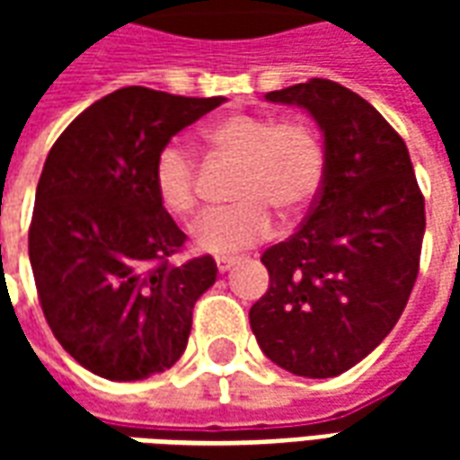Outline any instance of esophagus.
Masks as SVG:
<instances>
[{
  "mask_svg": "<svg viewBox=\"0 0 460 460\" xmlns=\"http://www.w3.org/2000/svg\"><path fill=\"white\" fill-rule=\"evenodd\" d=\"M236 263H239V259H236V256H219V259H217V269H219L221 273H226V270L234 269Z\"/></svg>",
  "mask_w": 460,
  "mask_h": 460,
  "instance_id": "1",
  "label": "esophagus"
}]
</instances>
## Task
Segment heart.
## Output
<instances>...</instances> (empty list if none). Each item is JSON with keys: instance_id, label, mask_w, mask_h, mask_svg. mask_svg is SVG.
<instances>
[{"instance_id": "obj_1", "label": "heart", "mask_w": 460, "mask_h": 460, "mask_svg": "<svg viewBox=\"0 0 460 460\" xmlns=\"http://www.w3.org/2000/svg\"><path fill=\"white\" fill-rule=\"evenodd\" d=\"M217 150L243 160L234 197L239 204L211 209L191 224V243L204 253L229 256L269 239L279 209L298 217L318 197L325 177V145L308 120L234 113L207 130ZM152 187L164 209L187 217L199 201L197 160L177 142L164 145L152 164Z\"/></svg>"}]
</instances>
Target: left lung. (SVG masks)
Returning a JSON list of instances; mask_svg holds the SVG:
<instances>
[{
  "instance_id": "8db88e82",
  "label": "left lung",
  "mask_w": 460,
  "mask_h": 460,
  "mask_svg": "<svg viewBox=\"0 0 460 460\" xmlns=\"http://www.w3.org/2000/svg\"><path fill=\"white\" fill-rule=\"evenodd\" d=\"M325 137V177L290 239L263 251L269 290L251 305L263 355L298 376H338L392 332L419 273L424 194L404 140L365 98L325 78L266 93Z\"/></svg>"
}]
</instances>
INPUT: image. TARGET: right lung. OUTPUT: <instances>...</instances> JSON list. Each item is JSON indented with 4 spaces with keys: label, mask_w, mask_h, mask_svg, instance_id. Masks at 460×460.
<instances>
[{
    "label": "right lung",
    "mask_w": 460,
    "mask_h": 460,
    "mask_svg": "<svg viewBox=\"0 0 460 460\" xmlns=\"http://www.w3.org/2000/svg\"><path fill=\"white\" fill-rule=\"evenodd\" d=\"M221 103L128 85L85 108L46 157L29 261L49 328L93 375L147 379L187 347L217 263H170L187 236L155 194L152 164L172 135Z\"/></svg>",
    "instance_id": "right-lung-1"
}]
</instances>
